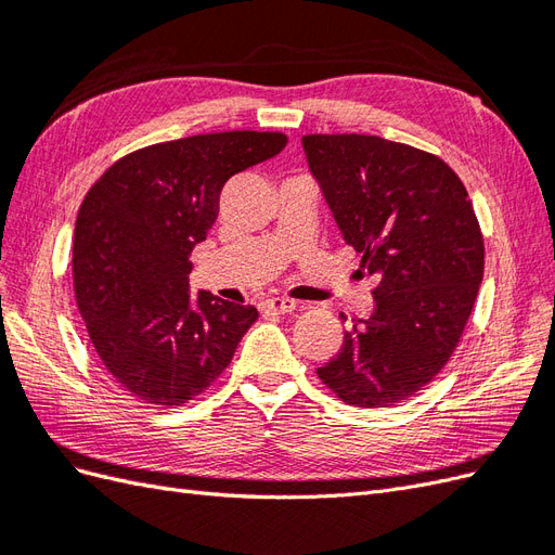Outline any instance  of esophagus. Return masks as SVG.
<instances>
[{
  "label": "esophagus",
  "instance_id": "obj_1",
  "mask_svg": "<svg viewBox=\"0 0 555 555\" xmlns=\"http://www.w3.org/2000/svg\"><path fill=\"white\" fill-rule=\"evenodd\" d=\"M259 310L266 314H287L296 310V300L294 298H284V296H273L266 298L259 304Z\"/></svg>",
  "mask_w": 555,
  "mask_h": 555
}]
</instances>
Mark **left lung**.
Returning a JSON list of instances; mask_svg holds the SVG:
<instances>
[{
    "label": "left lung",
    "instance_id": "8db88e82",
    "mask_svg": "<svg viewBox=\"0 0 555 555\" xmlns=\"http://www.w3.org/2000/svg\"><path fill=\"white\" fill-rule=\"evenodd\" d=\"M300 143L345 243L377 278L373 314L317 375L347 405H391L438 375L461 340L483 275L479 222L459 176L424 150L363 133Z\"/></svg>",
    "mask_w": 555,
    "mask_h": 555
}]
</instances>
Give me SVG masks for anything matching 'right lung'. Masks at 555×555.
<instances>
[{
	"mask_svg": "<svg viewBox=\"0 0 555 555\" xmlns=\"http://www.w3.org/2000/svg\"><path fill=\"white\" fill-rule=\"evenodd\" d=\"M284 145L287 137L271 131L157 143L115 162L82 201L78 308L99 359L131 396L162 408L192 400L255 324L251 306L190 294V255L217 220L224 182Z\"/></svg>",
	"mask_w": 555,
	"mask_h": 555,
	"instance_id": "add662e5",
	"label": "right lung"
}]
</instances>
